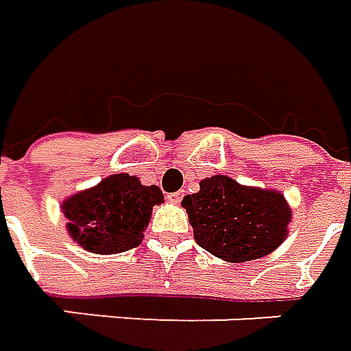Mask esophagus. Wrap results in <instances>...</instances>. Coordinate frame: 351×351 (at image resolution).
<instances>
[{
  "instance_id": "obj_1",
  "label": "esophagus",
  "mask_w": 351,
  "mask_h": 351,
  "mask_svg": "<svg viewBox=\"0 0 351 351\" xmlns=\"http://www.w3.org/2000/svg\"><path fill=\"white\" fill-rule=\"evenodd\" d=\"M182 195H184V192L180 190V192H173V194H167V197H169L171 202H175V204H178V202L182 199Z\"/></svg>"
}]
</instances>
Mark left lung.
Returning <instances> with one entry per match:
<instances>
[{
	"label": "left lung",
	"instance_id": "1",
	"mask_svg": "<svg viewBox=\"0 0 351 351\" xmlns=\"http://www.w3.org/2000/svg\"><path fill=\"white\" fill-rule=\"evenodd\" d=\"M182 207L197 245L232 263L271 254L288 234L290 209L285 195L245 188L228 176L202 180L199 192L184 195Z\"/></svg>",
	"mask_w": 351,
	"mask_h": 351
}]
</instances>
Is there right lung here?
I'll list each match as a JSON object with an SVG mask.
<instances>
[{
  "label": "right lung",
  "mask_w": 351,
  "mask_h": 351,
  "mask_svg": "<svg viewBox=\"0 0 351 351\" xmlns=\"http://www.w3.org/2000/svg\"><path fill=\"white\" fill-rule=\"evenodd\" d=\"M161 202L159 186H144L130 175H113L69 197L63 213L69 232L84 250L119 254L142 242L152 209Z\"/></svg>",
  "instance_id": "obj_1"
}]
</instances>
